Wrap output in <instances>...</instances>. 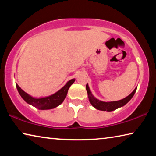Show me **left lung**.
I'll use <instances>...</instances> for the list:
<instances>
[{
	"label": "left lung",
	"instance_id": "left-lung-1",
	"mask_svg": "<svg viewBox=\"0 0 156 156\" xmlns=\"http://www.w3.org/2000/svg\"><path fill=\"white\" fill-rule=\"evenodd\" d=\"M136 89L137 88L134 89L133 92H132L130 95H129L127 97H126L125 98H124L122 100H118V101H113V102H102L96 98H95L93 96V95L91 94V91L89 90L88 84H87L86 85V89L88 94L89 101H90L92 106L98 110L107 111V112H112V111L118 109V108L119 107H122L125 105H126L129 100L132 98V97L133 96L134 94L136 93Z\"/></svg>",
	"mask_w": 156,
	"mask_h": 156
}]
</instances>
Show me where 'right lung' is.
<instances>
[{
    "label": "right lung",
    "instance_id": "add662e5",
    "mask_svg": "<svg viewBox=\"0 0 156 156\" xmlns=\"http://www.w3.org/2000/svg\"><path fill=\"white\" fill-rule=\"evenodd\" d=\"M75 79L67 82V83L63 87L62 89H60L56 93L51 95V96L42 98H34L30 95L23 90L18 84H16V88L18 89V93L20 94V96L23 98V100L28 104L31 105L32 106L38 108L39 109L44 110V109H51L56 107L60 105L65 100L66 96L67 94V91L70 86L74 83Z\"/></svg>",
    "mask_w": 156,
    "mask_h": 156
}]
</instances>
